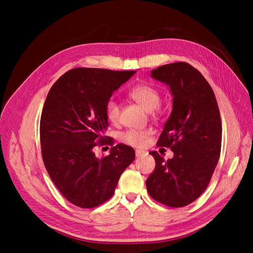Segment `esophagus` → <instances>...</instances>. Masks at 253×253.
<instances>
[{
  "mask_svg": "<svg viewBox=\"0 0 253 253\" xmlns=\"http://www.w3.org/2000/svg\"><path fill=\"white\" fill-rule=\"evenodd\" d=\"M136 157H141V156H143V155H145L147 154V153H145L144 151H142V150H136Z\"/></svg>",
  "mask_w": 253,
  "mask_h": 253,
  "instance_id": "1",
  "label": "esophagus"
}]
</instances>
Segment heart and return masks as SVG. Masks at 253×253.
<instances>
[{
	"label": "heart",
	"instance_id": "b5f03b06",
	"mask_svg": "<svg viewBox=\"0 0 253 253\" xmlns=\"http://www.w3.org/2000/svg\"><path fill=\"white\" fill-rule=\"evenodd\" d=\"M129 97L148 112L156 110L162 101V96L159 91L149 84H139V85L133 87L129 91ZM105 115L112 124H117L120 119L119 104L115 100H109L105 105ZM149 131L129 129L124 134L122 139L133 147H144L149 141Z\"/></svg>",
	"mask_w": 253,
	"mask_h": 253
}]
</instances>
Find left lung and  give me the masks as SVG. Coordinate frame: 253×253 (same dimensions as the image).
<instances>
[{
  "mask_svg": "<svg viewBox=\"0 0 253 253\" xmlns=\"http://www.w3.org/2000/svg\"><path fill=\"white\" fill-rule=\"evenodd\" d=\"M151 77L169 86L173 108L157 145L171 148L166 160L156 151L155 170L147 179L149 194L166 206L179 208L193 203L208 187L218 163L221 122L210 84L186 62L159 66Z\"/></svg>",
  "mask_w": 253,
  "mask_h": 253,
  "instance_id": "obj_1",
  "label": "left lung"
}]
</instances>
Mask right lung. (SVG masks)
Returning <instances> with one entry per match:
<instances>
[{
  "mask_svg": "<svg viewBox=\"0 0 253 253\" xmlns=\"http://www.w3.org/2000/svg\"><path fill=\"white\" fill-rule=\"evenodd\" d=\"M136 71L74 68L51 86L40 122L42 157L49 177L68 202L94 208L113 196L135 151L119 143L96 157L97 142L108 137L105 105Z\"/></svg>",
  "mask_w": 253,
  "mask_h": 253,
  "instance_id": "right-lung-1",
  "label": "right lung"
}]
</instances>
